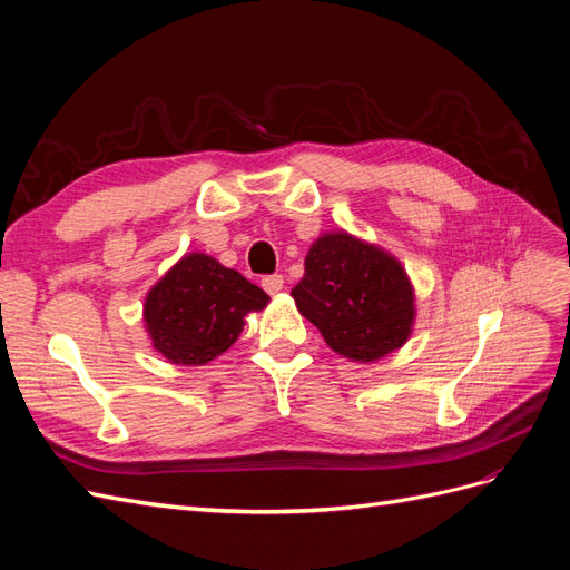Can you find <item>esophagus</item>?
<instances>
[{
	"label": "esophagus",
	"instance_id": "34e87169",
	"mask_svg": "<svg viewBox=\"0 0 570 570\" xmlns=\"http://www.w3.org/2000/svg\"><path fill=\"white\" fill-rule=\"evenodd\" d=\"M283 275H266V278L262 281V287L268 292V295H278V292L283 289Z\"/></svg>",
	"mask_w": 570,
	"mask_h": 570
}]
</instances>
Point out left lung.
<instances>
[{
    "label": "left lung",
    "instance_id": "obj_1",
    "mask_svg": "<svg viewBox=\"0 0 570 570\" xmlns=\"http://www.w3.org/2000/svg\"><path fill=\"white\" fill-rule=\"evenodd\" d=\"M292 297L327 347L356 364L402 350L416 323V292L400 258L347 230L314 239Z\"/></svg>",
    "mask_w": 570,
    "mask_h": 570
}]
</instances>
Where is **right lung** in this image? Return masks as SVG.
<instances>
[{
    "label": "right lung",
    "mask_w": 570,
    "mask_h": 570,
    "mask_svg": "<svg viewBox=\"0 0 570 570\" xmlns=\"http://www.w3.org/2000/svg\"><path fill=\"white\" fill-rule=\"evenodd\" d=\"M271 297L235 268L204 252H187L145 297V331L168 364L204 366L230 350L247 316Z\"/></svg>",
    "instance_id": "right-lung-1"
}]
</instances>
